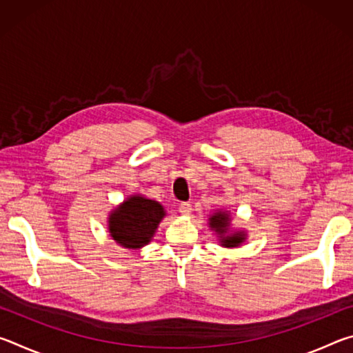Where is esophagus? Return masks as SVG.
I'll return each instance as SVG.
<instances>
[{
  "instance_id": "esophagus-1",
  "label": "esophagus",
  "mask_w": 353,
  "mask_h": 353,
  "mask_svg": "<svg viewBox=\"0 0 353 353\" xmlns=\"http://www.w3.org/2000/svg\"><path fill=\"white\" fill-rule=\"evenodd\" d=\"M179 212H181V214H185V216H187V214H190L191 213V204H190V202H182V204H179Z\"/></svg>"
}]
</instances>
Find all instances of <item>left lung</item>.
<instances>
[{
    "label": "left lung",
    "mask_w": 353,
    "mask_h": 353,
    "mask_svg": "<svg viewBox=\"0 0 353 353\" xmlns=\"http://www.w3.org/2000/svg\"><path fill=\"white\" fill-rule=\"evenodd\" d=\"M210 227L212 229H214L218 232V234L221 235V238H223V246L225 248H235L240 244L244 238L243 235L240 234H235V235H227V227H229V216H227L225 213H216L214 216L210 218Z\"/></svg>",
    "instance_id": "obj_1"
}]
</instances>
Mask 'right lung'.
Wrapping results in <instances>:
<instances>
[{
	"label": "right lung",
	"mask_w": 353,
	"mask_h": 353,
	"mask_svg": "<svg viewBox=\"0 0 353 353\" xmlns=\"http://www.w3.org/2000/svg\"><path fill=\"white\" fill-rule=\"evenodd\" d=\"M163 216V207L159 202L134 196L110 214V235L123 248H141L151 241Z\"/></svg>",
	"instance_id": "add662e5"
}]
</instances>
